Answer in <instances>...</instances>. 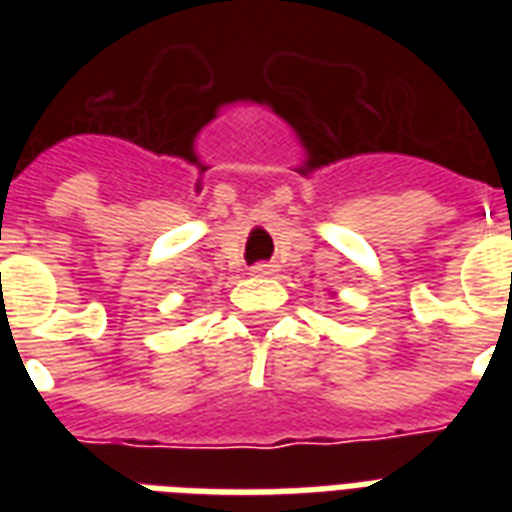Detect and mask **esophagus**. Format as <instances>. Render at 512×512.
Here are the masks:
<instances>
[{"label":"esophagus","instance_id":"obj_1","mask_svg":"<svg viewBox=\"0 0 512 512\" xmlns=\"http://www.w3.org/2000/svg\"><path fill=\"white\" fill-rule=\"evenodd\" d=\"M271 273H276V265L271 263L252 265V276H271Z\"/></svg>","mask_w":512,"mask_h":512}]
</instances>
